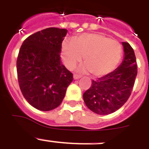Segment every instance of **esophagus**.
Here are the masks:
<instances>
[{
    "label": "esophagus",
    "instance_id": "obj_1",
    "mask_svg": "<svg viewBox=\"0 0 149 149\" xmlns=\"http://www.w3.org/2000/svg\"><path fill=\"white\" fill-rule=\"evenodd\" d=\"M80 78H81V76H79V75H77V74L73 75V79H80Z\"/></svg>",
    "mask_w": 149,
    "mask_h": 149
}]
</instances>
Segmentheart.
I'll return each instance as SVG.
<instances>
[{
	"label": "heart",
	"instance_id": "heart-1",
	"mask_svg": "<svg viewBox=\"0 0 149 149\" xmlns=\"http://www.w3.org/2000/svg\"><path fill=\"white\" fill-rule=\"evenodd\" d=\"M63 63L68 69L80 62L84 56L82 72H91L97 78L112 73L122 57V46L118 41L102 33H82L63 42L61 51Z\"/></svg>",
	"mask_w": 149,
	"mask_h": 149
}]
</instances>
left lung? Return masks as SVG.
<instances>
[{
    "label": "left lung",
    "instance_id": "obj_1",
    "mask_svg": "<svg viewBox=\"0 0 149 149\" xmlns=\"http://www.w3.org/2000/svg\"><path fill=\"white\" fill-rule=\"evenodd\" d=\"M124 58L112 73L93 80L83 94L85 105L98 115H109L121 108L128 100L137 75L135 53L128 42H122Z\"/></svg>",
    "mask_w": 149,
    "mask_h": 149
}]
</instances>
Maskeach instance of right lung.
Here are the masks:
<instances>
[{"label": "right lung", "instance_id": "add662e5", "mask_svg": "<svg viewBox=\"0 0 149 149\" xmlns=\"http://www.w3.org/2000/svg\"><path fill=\"white\" fill-rule=\"evenodd\" d=\"M67 30L49 28L24 40L16 67L21 91L27 101L41 111L57 108L73 81V74L61 64L62 41Z\"/></svg>", "mask_w": 149, "mask_h": 149}]
</instances>
